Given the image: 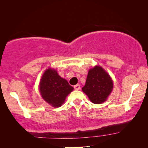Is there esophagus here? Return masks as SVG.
<instances>
[{
	"label": "esophagus",
	"instance_id": "esophagus-1",
	"mask_svg": "<svg viewBox=\"0 0 148 148\" xmlns=\"http://www.w3.org/2000/svg\"><path fill=\"white\" fill-rule=\"evenodd\" d=\"M74 88H75V90H80V85H79V84H77V85H75V86H74Z\"/></svg>",
	"mask_w": 148,
	"mask_h": 148
}]
</instances>
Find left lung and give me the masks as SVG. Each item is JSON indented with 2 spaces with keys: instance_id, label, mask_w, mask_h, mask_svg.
Segmentation results:
<instances>
[{
  "instance_id": "8db88e82",
  "label": "left lung",
  "mask_w": 148,
  "mask_h": 148,
  "mask_svg": "<svg viewBox=\"0 0 148 148\" xmlns=\"http://www.w3.org/2000/svg\"><path fill=\"white\" fill-rule=\"evenodd\" d=\"M113 82L110 75L102 66H95L89 70L88 77L82 91L94 104L104 102L110 94Z\"/></svg>"
}]
</instances>
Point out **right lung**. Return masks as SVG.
Wrapping results in <instances>:
<instances>
[{
    "label": "right lung",
    "instance_id": "add662e5",
    "mask_svg": "<svg viewBox=\"0 0 148 148\" xmlns=\"http://www.w3.org/2000/svg\"><path fill=\"white\" fill-rule=\"evenodd\" d=\"M67 81L58 75L54 69L45 71L40 82V92L44 100L53 107H60L73 90Z\"/></svg>",
    "mask_w": 148,
    "mask_h": 148
}]
</instances>
